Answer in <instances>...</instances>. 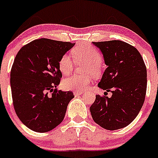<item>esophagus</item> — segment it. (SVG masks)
Returning <instances> with one entry per match:
<instances>
[{
    "label": "esophagus",
    "instance_id": "1",
    "mask_svg": "<svg viewBox=\"0 0 158 158\" xmlns=\"http://www.w3.org/2000/svg\"><path fill=\"white\" fill-rule=\"evenodd\" d=\"M83 93L84 92H81V91H77V90H74V92H73L74 96H79V95L83 94Z\"/></svg>",
    "mask_w": 158,
    "mask_h": 158
}]
</instances>
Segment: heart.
<instances>
[{
	"label": "heart",
	"mask_w": 158,
	"mask_h": 158,
	"mask_svg": "<svg viewBox=\"0 0 158 158\" xmlns=\"http://www.w3.org/2000/svg\"><path fill=\"white\" fill-rule=\"evenodd\" d=\"M74 59L77 62H85L87 64L85 74L98 75L100 72V64L102 62V57L96 48L88 44H79L72 50ZM74 67V62L69 54L62 56L59 62V68L63 74L72 73ZM90 77L86 76L72 75L66 77L62 81V86L65 89L82 91L87 88L90 83Z\"/></svg>",
	"instance_id": "1"
}]
</instances>
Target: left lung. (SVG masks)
Listing matches in <instances>:
<instances>
[{
  "label": "left lung",
  "mask_w": 158,
  "mask_h": 158,
  "mask_svg": "<svg viewBox=\"0 0 158 158\" xmlns=\"http://www.w3.org/2000/svg\"><path fill=\"white\" fill-rule=\"evenodd\" d=\"M104 58L106 69L98 86L112 93L96 95L90 106L93 120L108 130L128 126L139 113L145 98L147 70L136 48L121 40L93 42Z\"/></svg>",
  "instance_id": "1"
}]
</instances>
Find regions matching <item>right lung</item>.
I'll return each instance as SVG.
<instances>
[{"label":"right lung","mask_w":158,"mask_h":158,"mask_svg":"<svg viewBox=\"0 0 158 158\" xmlns=\"http://www.w3.org/2000/svg\"><path fill=\"white\" fill-rule=\"evenodd\" d=\"M74 44L41 38L16 54L10 72L13 106L20 120L33 131L49 132L65 118L74 96L71 91L57 90L62 76L59 62Z\"/></svg>","instance_id":"obj_1"}]
</instances>
